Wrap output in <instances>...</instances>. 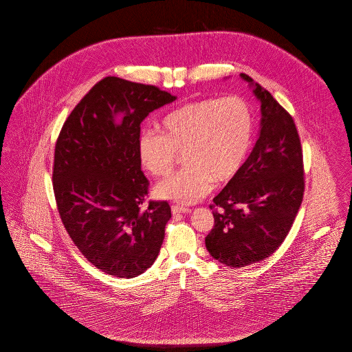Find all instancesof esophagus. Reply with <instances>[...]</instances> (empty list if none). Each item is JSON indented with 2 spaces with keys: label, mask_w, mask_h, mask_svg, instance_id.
Here are the masks:
<instances>
[{
  "label": "esophagus",
  "mask_w": 352,
  "mask_h": 352,
  "mask_svg": "<svg viewBox=\"0 0 352 352\" xmlns=\"http://www.w3.org/2000/svg\"><path fill=\"white\" fill-rule=\"evenodd\" d=\"M191 210L190 208H187V207H184V206H179V204H174V206H171V212L175 215V214H187V212H190Z\"/></svg>",
  "instance_id": "esophagus-1"
}]
</instances>
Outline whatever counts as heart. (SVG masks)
<instances>
[{
    "mask_svg": "<svg viewBox=\"0 0 352 352\" xmlns=\"http://www.w3.org/2000/svg\"><path fill=\"white\" fill-rule=\"evenodd\" d=\"M161 134L144 132L137 140L141 166L166 177L178 154L184 166L154 190L157 198L192 204L215 184L230 182L245 161L253 132L248 102L239 96L186 102L161 121Z\"/></svg>",
    "mask_w": 352,
    "mask_h": 352,
    "instance_id": "obj_1",
    "label": "heart"
}]
</instances>
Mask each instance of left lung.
Masks as SVG:
<instances>
[{"label":"left lung","instance_id":"1","mask_svg":"<svg viewBox=\"0 0 352 352\" xmlns=\"http://www.w3.org/2000/svg\"><path fill=\"white\" fill-rule=\"evenodd\" d=\"M241 78L253 83L247 74ZM253 92L261 101L260 135L247 161L210 204L215 224L204 240L210 254L231 268L260 263L281 247L305 191L294 120L260 84Z\"/></svg>","mask_w":352,"mask_h":352}]
</instances>
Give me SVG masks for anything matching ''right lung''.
I'll return each instance as SVG.
<instances>
[{"label": "right lung", "mask_w": 352, "mask_h": 352, "mask_svg": "<svg viewBox=\"0 0 352 352\" xmlns=\"http://www.w3.org/2000/svg\"><path fill=\"white\" fill-rule=\"evenodd\" d=\"M175 96L151 84L107 76L65 121L55 144L52 188L68 236L96 268L132 278L153 265L171 218L146 201L137 140L141 122Z\"/></svg>", "instance_id": "obj_1"}]
</instances>
